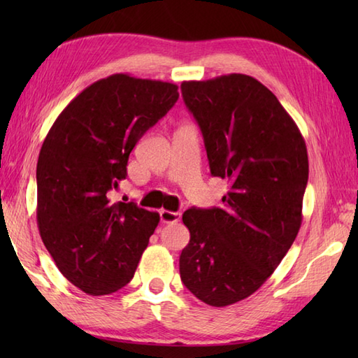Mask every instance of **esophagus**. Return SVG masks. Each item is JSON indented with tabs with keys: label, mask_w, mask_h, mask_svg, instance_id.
<instances>
[{
	"label": "esophagus",
	"mask_w": 358,
	"mask_h": 358,
	"mask_svg": "<svg viewBox=\"0 0 358 358\" xmlns=\"http://www.w3.org/2000/svg\"><path fill=\"white\" fill-rule=\"evenodd\" d=\"M159 218H162L163 223H177V222H180L181 214H180V212H172V210H167V209H162V210H159Z\"/></svg>",
	"instance_id": "34e87169"
}]
</instances>
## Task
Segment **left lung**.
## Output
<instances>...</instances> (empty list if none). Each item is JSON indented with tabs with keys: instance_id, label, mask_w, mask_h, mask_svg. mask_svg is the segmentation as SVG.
Segmentation results:
<instances>
[{
	"instance_id": "left-lung-1",
	"label": "left lung",
	"mask_w": 358,
	"mask_h": 358,
	"mask_svg": "<svg viewBox=\"0 0 358 358\" xmlns=\"http://www.w3.org/2000/svg\"><path fill=\"white\" fill-rule=\"evenodd\" d=\"M210 173L227 178L224 208L187 209L191 240L180 277L196 299L223 308L252 295L292 246L308 185L306 143L277 96L243 73L183 81Z\"/></svg>"
}]
</instances>
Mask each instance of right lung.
I'll list each match as a JSON object with an SVG mask.
<instances>
[{
    "instance_id": "1",
    "label": "right lung",
    "mask_w": 358,
    "mask_h": 358,
    "mask_svg": "<svg viewBox=\"0 0 358 358\" xmlns=\"http://www.w3.org/2000/svg\"><path fill=\"white\" fill-rule=\"evenodd\" d=\"M178 100V86L115 73L66 106L40 150L36 222L59 272L89 295L132 280L157 212L113 203L136 141Z\"/></svg>"
}]
</instances>
